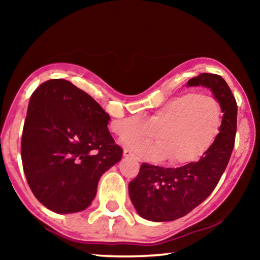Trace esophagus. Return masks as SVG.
Here are the masks:
<instances>
[{"instance_id": "1", "label": "esophagus", "mask_w": 260, "mask_h": 260, "mask_svg": "<svg viewBox=\"0 0 260 260\" xmlns=\"http://www.w3.org/2000/svg\"><path fill=\"white\" fill-rule=\"evenodd\" d=\"M124 156H126V157H132V159L137 160V156H136L134 153H132V152H131L129 150H124Z\"/></svg>"}]
</instances>
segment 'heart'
I'll use <instances>...</instances> for the list:
<instances>
[{
	"label": "heart",
	"mask_w": 260,
	"mask_h": 260,
	"mask_svg": "<svg viewBox=\"0 0 260 260\" xmlns=\"http://www.w3.org/2000/svg\"><path fill=\"white\" fill-rule=\"evenodd\" d=\"M222 120V107L216 98L188 92L167 101L147 119L141 114H133L114 120L111 128L120 137L131 136L121 142L144 159L169 157L172 165H186L211 149L220 134ZM155 131L159 137L157 141L139 140L151 138Z\"/></svg>",
	"instance_id": "1"
}]
</instances>
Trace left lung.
<instances>
[{
    "label": "left lung",
    "mask_w": 260,
    "mask_h": 260,
    "mask_svg": "<svg viewBox=\"0 0 260 260\" xmlns=\"http://www.w3.org/2000/svg\"><path fill=\"white\" fill-rule=\"evenodd\" d=\"M205 86L221 104L222 127L214 144L196 162L179 168L142 164L128 185L131 201L145 220L168 222L185 216L214 190L230 160L237 132L238 107L222 76L202 73L187 86Z\"/></svg>",
    "instance_id": "obj_1"
}]
</instances>
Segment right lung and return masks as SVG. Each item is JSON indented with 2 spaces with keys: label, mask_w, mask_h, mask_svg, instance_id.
Here are the masks:
<instances>
[{
  "label": "right lung",
  "mask_w": 260,
  "mask_h": 260,
  "mask_svg": "<svg viewBox=\"0 0 260 260\" xmlns=\"http://www.w3.org/2000/svg\"><path fill=\"white\" fill-rule=\"evenodd\" d=\"M109 120L92 96L66 80H48L34 91L21 159L30 189L48 210L76 213L93 201L100 177L123 155Z\"/></svg>",
  "instance_id": "right-lung-1"
}]
</instances>
